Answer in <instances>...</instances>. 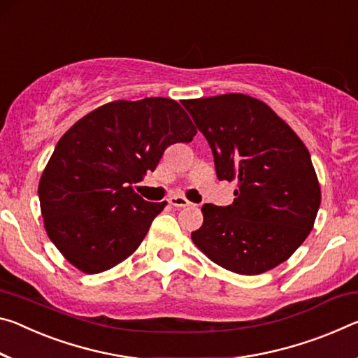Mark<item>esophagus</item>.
Segmentation results:
<instances>
[{
  "mask_svg": "<svg viewBox=\"0 0 358 358\" xmlns=\"http://www.w3.org/2000/svg\"><path fill=\"white\" fill-rule=\"evenodd\" d=\"M169 202H170V206L178 207V208H183V207H189V206H191V202H189L188 199H186V197H183V196H173V197H170Z\"/></svg>",
  "mask_w": 358,
  "mask_h": 358,
  "instance_id": "1",
  "label": "esophagus"
}]
</instances>
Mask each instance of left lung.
<instances>
[{
    "label": "left lung",
    "mask_w": 358,
    "mask_h": 358,
    "mask_svg": "<svg viewBox=\"0 0 358 358\" xmlns=\"http://www.w3.org/2000/svg\"><path fill=\"white\" fill-rule=\"evenodd\" d=\"M207 138L218 180L236 181L228 207L203 203L192 242L221 268L257 275L287 261L309 236L320 185L301 138L243 94L181 101Z\"/></svg>",
    "instance_id": "1"
}]
</instances>
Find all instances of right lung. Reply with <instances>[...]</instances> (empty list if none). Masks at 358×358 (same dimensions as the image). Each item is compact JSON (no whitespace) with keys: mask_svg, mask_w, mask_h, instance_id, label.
Returning a JSON list of instances; mask_svg holds the SVG:
<instances>
[{"mask_svg":"<svg viewBox=\"0 0 358 358\" xmlns=\"http://www.w3.org/2000/svg\"><path fill=\"white\" fill-rule=\"evenodd\" d=\"M197 134L172 99L117 100L79 119L59 140L38 186L44 228L79 271L99 274L137 250L167 202H146L132 185L167 146Z\"/></svg>","mask_w":358,"mask_h":358,"instance_id":"1","label":"right lung"}]
</instances>
